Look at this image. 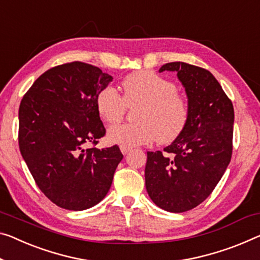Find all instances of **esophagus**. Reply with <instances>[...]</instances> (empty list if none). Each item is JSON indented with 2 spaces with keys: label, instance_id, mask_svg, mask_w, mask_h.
Instances as JSON below:
<instances>
[{
  "label": "esophagus",
  "instance_id": "1",
  "mask_svg": "<svg viewBox=\"0 0 260 260\" xmlns=\"http://www.w3.org/2000/svg\"><path fill=\"white\" fill-rule=\"evenodd\" d=\"M119 149H121V152L123 154H126L131 150V147L130 146H126V145H121V147H119Z\"/></svg>",
  "mask_w": 260,
  "mask_h": 260
}]
</instances>
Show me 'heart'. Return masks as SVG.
<instances>
[{"mask_svg":"<svg viewBox=\"0 0 260 260\" xmlns=\"http://www.w3.org/2000/svg\"><path fill=\"white\" fill-rule=\"evenodd\" d=\"M96 110L103 121L114 124L121 121L126 106L139 105L134 113V123L113 125L108 139L114 144L138 146L155 142L169 144L180 135L188 122L187 100L177 93L171 80L153 71L134 72L123 79L122 96L113 86L96 95Z\"/></svg>","mask_w":260,"mask_h":260,"instance_id":"1","label":"heart"}]
</instances>
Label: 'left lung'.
Returning <instances> with one entry per match:
<instances>
[{"mask_svg": "<svg viewBox=\"0 0 260 260\" xmlns=\"http://www.w3.org/2000/svg\"><path fill=\"white\" fill-rule=\"evenodd\" d=\"M177 72L188 100V122L161 151L147 152L145 186L151 200L171 213H183L209 197L233 153L234 107L209 71L189 63H165Z\"/></svg>", "mask_w": 260, "mask_h": 260, "instance_id": "8db88e82", "label": "left lung"}]
</instances>
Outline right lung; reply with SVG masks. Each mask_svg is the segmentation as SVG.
I'll return each instance as SVG.
<instances>
[{
    "label": "right lung",
    "instance_id": "obj_1",
    "mask_svg": "<svg viewBox=\"0 0 260 260\" xmlns=\"http://www.w3.org/2000/svg\"><path fill=\"white\" fill-rule=\"evenodd\" d=\"M111 81L99 67L73 61L43 73L22 99L19 150L39 189L60 208L102 201L123 159L117 145L85 149L106 134L95 101Z\"/></svg>",
    "mask_w": 260,
    "mask_h": 260
}]
</instances>
